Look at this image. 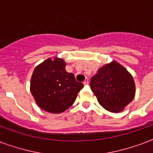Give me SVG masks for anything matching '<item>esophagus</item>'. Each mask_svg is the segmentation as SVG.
Here are the masks:
<instances>
[{"mask_svg":"<svg viewBox=\"0 0 153 153\" xmlns=\"http://www.w3.org/2000/svg\"><path fill=\"white\" fill-rule=\"evenodd\" d=\"M88 83H89L88 79H85V81L83 82V84H84V85H87Z\"/></svg>","mask_w":153,"mask_h":153,"instance_id":"1","label":"esophagus"}]
</instances>
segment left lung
<instances>
[{"instance_id":"1","label":"left lung","mask_w":153,"mask_h":153,"mask_svg":"<svg viewBox=\"0 0 153 153\" xmlns=\"http://www.w3.org/2000/svg\"><path fill=\"white\" fill-rule=\"evenodd\" d=\"M91 88L99 104L112 113H119L134 98L135 82L131 74L113 61L99 68L91 78Z\"/></svg>"}]
</instances>
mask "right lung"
Masks as SVG:
<instances>
[{"label": "right lung", "mask_w": 153, "mask_h": 153, "mask_svg": "<svg viewBox=\"0 0 153 153\" xmlns=\"http://www.w3.org/2000/svg\"><path fill=\"white\" fill-rule=\"evenodd\" d=\"M66 62L59 58H49L34 69L30 91L36 104L51 114H60L71 106L83 84L67 72Z\"/></svg>", "instance_id": "add662e5"}]
</instances>
